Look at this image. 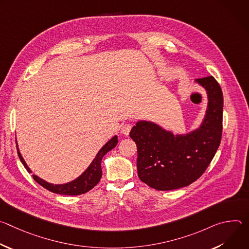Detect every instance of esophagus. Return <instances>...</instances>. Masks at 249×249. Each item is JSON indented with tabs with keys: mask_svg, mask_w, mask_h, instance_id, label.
I'll return each instance as SVG.
<instances>
[{
	"mask_svg": "<svg viewBox=\"0 0 249 249\" xmlns=\"http://www.w3.org/2000/svg\"><path fill=\"white\" fill-rule=\"evenodd\" d=\"M131 128H132V126L130 124H124L121 127V133L124 135H128L131 131Z\"/></svg>",
	"mask_w": 249,
	"mask_h": 249,
	"instance_id": "34e87169",
	"label": "esophagus"
}]
</instances>
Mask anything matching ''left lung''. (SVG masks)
<instances>
[{
	"mask_svg": "<svg viewBox=\"0 0 249 249\" xmlns=\"http://www.w3.org/2000/svg\"><path fill=\"white\" fill-rule=\"evenodd\" d=\"M206 90L208 105L200 126L174 135L159 124L140 120L130 137L137 145L139 178L160 191L188 186L204 173L222 138L224 98L214 77L195 81Z\"/></svg>",
	"mask_w": 249,
	"mask_h": 249,
	"instance_id": "1",
	"label": "left lung"
}]
</instances>
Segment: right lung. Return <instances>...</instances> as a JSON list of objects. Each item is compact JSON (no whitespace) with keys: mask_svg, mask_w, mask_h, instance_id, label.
<instances>
[{"mask_svg":"<svg viewBox=\"0 0 249 249\" xmlns=\"http://www.w3.org/2000/svg\"><path fill=\"white\" fill-rule=\"evenodd\" d=\"M118 143V139L117 136L115 135L112 137L107 143H106L97 153L91 163L89 165V167L79 176L76 179L64 183V184H53L49 183L45 180H43L40 177L37 175L33 174V179L39 183L42 187L45 189L56 193V194H61V195H81L84 194L90 189H92L100 180L101 175H102V170H101V160L102 158L107 154L109 151H111L114 147H116ZM18 147V146H17ZM18 158L21 161V163L24 165L26 170L28 172H31L30 168L27 166L25 160H23L21 154L19 153V150L18 148Z\"/></svg>","mask_w":249,"mask_h":249,"instance_id":"1","label":"right lung"}]
</instances>
